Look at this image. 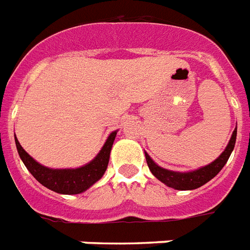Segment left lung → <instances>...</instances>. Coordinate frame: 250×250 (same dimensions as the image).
I'll return each mask as SVG.
<instances>
[{"label":"left lung","instance_id":"1","mask_svg":"<svg viewBox=\"0 0 250 250\" xmlns=\"http://www.w3.org/2000/svg\"><path fill=\"white\" fill-rule=\"evenodd\" d=\"M236 135H237V128H235L232 138L228 143V146L224 149L222 155L219 156L218 159L215 160L214 163H211L207 167H203L201 169H197L194 171H188V173H178V171L167 170L164 167H160L156 165L149 156L146 153V160L148 164L149 170L152 174L160 180L163 184H165L169 188H176V190H194V188H201L202 185L207 184L209 180H212L219 171L222 170L223 167L226 165L229 156H231L232 150L235 148L236 143Z\"/></svg>","mask_w":250,"mask_h":250}]
</instances>
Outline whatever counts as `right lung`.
<instances>
[{
  "instance_id": "add662e5",
  "label": "right lung",
  "mask_w": 250,
  "mask_h": 250,
  "mask_svg": "<svg viewBox=\"0 0 250 250\" xmlns=\"http://www.w3.org/2000/svg\"><path fill=\"white\" fill-rule=\"evenodd\" d=\"M117 132H112L102 146V149L91 163L77 169H49L41 164H38L27 152L21 146L15 138L17 149L21 159L36 181H39L43 186L59 194H80L89 188L93 184L104 176L107 169L110 150L112 143L115 140Z\"/></svg>"
}]
</instances>
